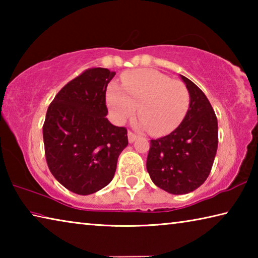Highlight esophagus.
<instances>
[{
	"label": "esophagus",
	"instance_id": "obj_1",
	"mask_svg": "<svg viewBox=\"0 0 258 258\" xmlns=\"http://www.w3.org/2000/svg\"><path fill=\"white\" fill-rule=\"evenodd\" d=\"M128 142L130 143H133L135 140H137V138H138V135L135 134V133H133V132H128Z\"/></svg>",
	"mask_w": 258,
	"mask_h": 258
}]
</instances>
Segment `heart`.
Segmentation results:
<instances>
[{
  "instance_id": "b5f03b06",
  "label": "heart",
  "mask_w": 258,
  "mask_h": 258,
  "mask_svg": "<svg viewBox=\"0 0 258 258\" xmlns=\"http://www.w3.org/2000/svg\"><path fill=\"white\" fill-rule=\"evenodd\" d=\"M121 91L111 84L107 103L117 123L134 115L139 107V126L155 135L173 132L184 118L190 104V93L181 81L171 80L154 69H137L121 75Z\"/></svg>"
}]
</instances>
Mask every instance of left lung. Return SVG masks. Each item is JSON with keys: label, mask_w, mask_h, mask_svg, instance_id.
Wrapping results in <instances>:
<instances>
[{"label": "left lung", "mask_w": 258, "mask_h": 258, "mask_svg": "<svg viewBox=\"0 0 258 258\" xmlns=\"http://www.w3.org/2000/svg\"><path fill=\"white\" fill-rule=\"evenodd\" d=\"M190 93L182 123L166 137L151 140L147 171L155 184L172 195L192 192L207 180L218 145V126L211 102L181 75Z\"/></svg>", "instance_id": "obj_1"}]
</instances>
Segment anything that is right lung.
Instances as JSON below:
<instances>
[{
	"mask_svg": "<svg viewBox=\"0 0 258 258\" xmlns=\"http://www.w3.org/2000/svg\"><path fill=\"white\" fill-rule=\"evenodd\" d=\"M115 72L90 68L67 83L47 108L43 125L45 158L60 184L94 194L111 182L127 130L106 118L107 86Z\"/></svg>",
	"mask_w": 258,
	"mask_h": 258,
	"instance_id": "obj_1",
	"label": "right lung"
}]
</instances>
